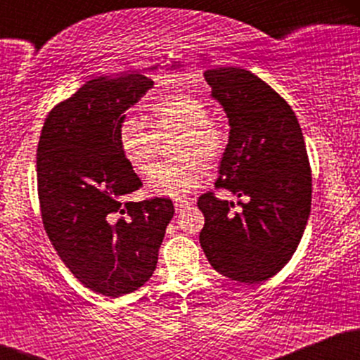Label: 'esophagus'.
Instances as JSON below:
<instances>
[{
  "label": "esophagus",
  "instance_id": "esophagus-1",
  "mask_svg": "<svg viewBox=\"0 0 360 360\" xmlns=\"http://www.w3.org/2000/svg\"><path fill=\"white\" fill-rule=\"evenodd\" d=\"M194 203V200L191 198H179V200L174 201V208H176V213H181L184 212L186 208H189Z\"/></svg>",
  "mask_w": 360,
  "mask_h": 360
}]
</instances>
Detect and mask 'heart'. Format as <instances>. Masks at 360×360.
<instances>
[{
	"mask_svg": "<svg viewBox=\"0 0 360 360\" xmlns=\"http://www.w3.org/2000/svg\"><path fill=\"white\" fill-rule=\"evenodd\" d=\"M201 96L174 91L148 106L150 125L127 117L118 127V147L123 159L139 174H147L155 162L159 139L176 134L167 162L157 164L148 177V189L166 196H183L206 176V162H217L225 154L229 131Z\"/></svg>",
	"mask_w": 360,
	"mask_h": 360,
	"instance_id": "heart-1",
	"label": "heart"
}]
</instances>
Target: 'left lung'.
I'll use <instances>...</instances> for the list:
<instances>
[{"instance_id": "8db88e82", "label": "left lung", "mask_w": 360, "mask_h": 360, "mask_svg": "<svg viewBox=\"0 0 360 360\" xmlns=\"http://www.w3.org/2000/svg\"><path fill=\"white\" fill-rule=\"evenodd\" d=\"M230 122V139L214 186L245 196L240 212L213 191L201 194L200 243L213 269L257 284L296 252L311 208V169L295 111L255 74L240 68L205 72Z\"/></svg>"}]
</instances>
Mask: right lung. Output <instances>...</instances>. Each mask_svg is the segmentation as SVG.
I'll list each match as a JSON object with an SVG mask.
<instances>
[{"label": "right lung", "instance_id": "1", "mask_svg": "<svg viewBox=\"0 0 360 360\" xmlns=\"http://www.w3.org/2000/svg\"><path fill=\"white\" fill-rule=\"evenodd\" d=\"M154 81L142 74L96 77L45 118L37 148L44 229L81 284L128 295L154 274L174 214L169 198L127 201L142 186L118 147V127Z\"/></svg>", "mask_w": 360, "mask_h": 360}]
</instances>
